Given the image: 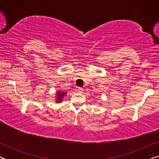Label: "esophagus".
Segmentation results:
<instances>
[{
    "label": "esophagus",
    "instance_id": "34e87169",
    "mask_svg": "<svg viewBox=\"0 0 159 159\" xmlns=\"http://www.w3.org/2000/svg\"><path fill=\"white\" fill-rule=\"evenodd\" d=\"M77 91L79 93H82V91H83V88H78Z\"/></svg>",
    "mask_w": 159,
    "mask_h": 159
}]
</instances>
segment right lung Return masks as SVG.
<instances>
[{
	"mask_svg": "<svg viewBox=\"0 0 159 159\" xmlns=\"http://www.w3.org/2000/svg\"><path fill=\"white\" fill-rule=\"evenodd\" d=\"M66 95V93H63V92H58V96H57V98H58V100H57V101H62V98H63V96H64V95Z\"/></svg>",
	"mask_w": 159,
	"mask_h": 159,
	"instance_id": "add662e5",
	"label": "right lung"
}]
</instances>
